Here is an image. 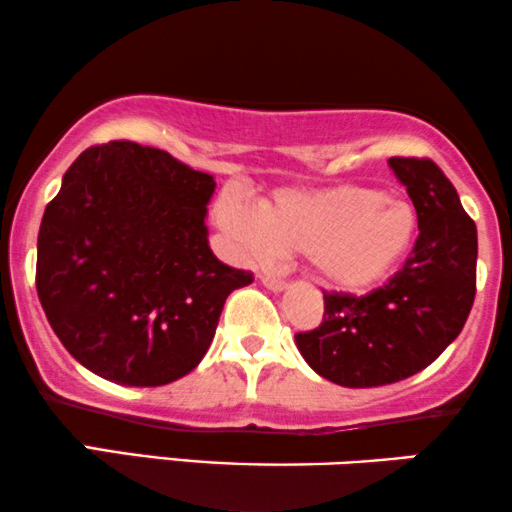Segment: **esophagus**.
<instances>
[{
	"instance_id": "obj_1",
	"label": "esophagus",
	"mask_w": 512,
	"mask_h": 512,
	"mask_svg": "<svg viewBox=\"0 0 512 512\" xmlns=\"http://www.w3.org/2000/svg\"><path fill=\"white\" fill-rule=\"evenodd\" d=\"M261 282H263L265 287H268L270 291H284V289H287V282L280 280V277H275V275H263Z\"/></svg>"
}]
</instances>
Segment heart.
Here are the masks:
<instances>
[{
    "instance_id": "1",
    "label": "heart",
    "mask_w": 512,
    "mask_h": 512,
    "mask_svg": "<svg viewBox=\"0 0 512 512\" xmlns=\"http://www.w3.org/2000/svg\"><path fill=\"white\" fill-rule=\"evenodd\" d=\"M216 218L249 256L301 251L317 282L350 294L386 282L407 258L418 230L411 204L367 185L277 190L256 211L223 197Z\"/></svg>"
}]
</instances>
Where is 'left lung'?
<instances>
[{"label": "left lung", "instance_id": "obj_1", "mask_svg": "<svg viewBox=\"0 0 512 512\" xmlns=\"http://www.w3.org/2000/svg\"><path fill=\"white\" fill-rule=\"evenodd\" d=\"M418 218L414 249L367 296L324 294L322 324L296 334L303 360L343 388H376L433 364L475 301L477 228L433 159L390 157Z\"/></svg>", "mask_w": 512, "mask_h": 512}]
</instances>
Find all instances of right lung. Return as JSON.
I'll use <instances>...</instances> for the list:
<instances>
[{
	"mask_svg": "<svg viewBox=\"0 0 512 512\" xmlns=\"http://www.w3.org/2000/svg\"><path fill=\"white\" fill-rule=\"evenodd\" d=\"M214 176L131 141L84 150L46 204L37 294L79 364L119 386H167L202 362L230 291L254 282L209 249Z\"/></svg>",
	"mask_w": 512,
	"mask_h": 512,
	"instance_id": "obj_1",
	"label": "right lung"
}]
</instances>
